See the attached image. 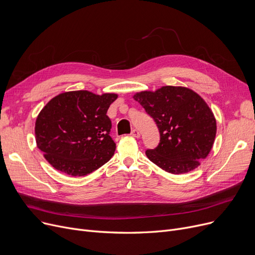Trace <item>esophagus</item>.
<instances>
[{
	"label": "esophagus",
	"mask_w": 255,
	"mask_h": 255,
	"mask_svg": "<svg viewBox=\"0 0 255 255\" xmlns=\"http://www.w3.org/2000/svg\"><path fill=\"white\" fill-rule=\"evenodd\" d=\"M131 135H132V136H134V137H136V138H139V137H140V133H139V131H138V130H136V129H133V130L131 131Z\"/></svg>",
	"instance_id": "34e87169"
}]
</instances>
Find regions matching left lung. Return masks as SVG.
<instances>
[{"label": "left lung", "instance_id": "1", "mask_svg": "<svg viewBox=\"0 0 255 255\" xmlns=\"http://www.w3.org/2000/svg\"><path fill=\"white\" fill-rule=\"evenodd\" d=\"M156 122L160 142L145 151L153 163L181 175L195 169L211 152L217 124L212 110L193 90L164 86L133 95Z\"/></svg>", "mask_w": 255, "mask_h": 255}]
</instances>
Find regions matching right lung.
Listing matches in <instances>:
<instances>
[{"mask_svg":"<svg viewBox=\"0 0 255 255\" xmlns=\"http://www.w3.org/2000/svg\"><path fill=\"white\" fill-rule=\"evenodd\" d=\"M117 98L115 93L80 90L50 99L35 122L36 143L47 162L66 175L83 177L109 161L116 143L106 113Z\"/></svg>","mask_w":255,"mask_h":255,"instance_id":"obj_1","label":"right lung"}]
</instances>
